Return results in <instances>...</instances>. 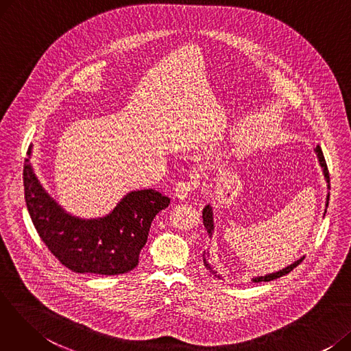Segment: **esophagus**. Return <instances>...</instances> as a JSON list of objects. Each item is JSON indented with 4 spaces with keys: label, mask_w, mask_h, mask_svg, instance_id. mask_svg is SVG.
I'll return each instance as SVG.
<instances>
[{
    "label": "esophagus",
    "mask_w": 351,
    "mask_h": 351,
    "mask_svg": "<svg viewBox=\"0 0 351 351\" xmlns=\"http://www.w3.org/2000/svg\"><path fill=\"white\" fill-rule=\"evenodd\" d=\"M193 191V183L191 182H179L175 188V196L180 200L186 199L191 196V192Z\"/></svg>",
    "instance_id": "1"
}]
</instances>
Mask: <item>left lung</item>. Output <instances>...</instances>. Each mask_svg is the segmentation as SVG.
Masks as SVG:
<instances>
[{
  "label": "left lung",
  "mask_w": 351,
  "mask_h": 351,
  "mask_svg": "<svg viewBox=\"0 0 351 351\" xmlns=\"http://www.w3.org/2000/svg\"><path fill=\"white\" fill-rule=\"evenodd\" d=\"M315 152L317 155V159H319V165L322 166V171H323V175H324V179H326V183H327V189L330 191V178H328V171H327V165H326V160H324V156H323V152L320 149V146H316L315 147ZM328 199H330V192H327V196H326V209H324V213L327 212V206H328ZM202 215H204V225L209 233V237L213 236V232H215V219H213V208L210 204H208L205 208H204V212H202ZM304 259V256H302L300 259H298L296 262H293L291 265L280 269L279 271H273V273H269V274H265V276H254L253 278V282L254 283H259V282H270V280H274V279H279L282 278V276L290 273L294 267H296L298 265H300V262ZM204 265L206 267V270H209L213 276H216L217 279H222V276L217 274V271H215L212 269V266L208 263L206 261V252H204Z\"/></svg>",
  "instance_id": "obj_1"
}]
</instances>
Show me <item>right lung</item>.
<instances>
[{"label":"right lung","mask_w":351,"mask_h":351,"mask_svg":"<svg viewBox=\"0 0 351 351\" xmlns=\"http://www.w3.org/2000/svg\"><path fill=\"white\" fill-rule=\"evenodd\" d=\"M32 147L29 145L24 163L25 204L51 253L77 273L112 276L135 269L152 220L169 206L171 199L154 189L131 191L105 216H73L45 191L35 175Z\"/></svg>","instance_id":"obj_1"}]
</instances>
